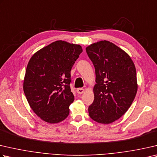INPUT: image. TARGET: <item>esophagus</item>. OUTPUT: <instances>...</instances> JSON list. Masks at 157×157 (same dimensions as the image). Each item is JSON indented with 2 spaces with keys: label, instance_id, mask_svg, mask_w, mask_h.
<instances>
[{
  "label": "esophagus",
  "instance_id": "obj_1",
  "mask_svg": "<svg viewBox=\"0 0 157 157\" xmlns=\"http://www.w3.org/2000/svg\"><path fill=\"white\" fill-rule=\"evenodd\" d=\"M84 89L82 88H79L77 89V93H78V94H82V93H84Z\"/></svg>",
  "mask_w": 157,
  "mask_h": 157
}]
</instances>
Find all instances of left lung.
Returning <instances> with one entry per match:
<instances>
[{"mask_svg":"<svg viewBox=\"0 0 157 157\" xmlns=\"http://www.w3.org/2000/svg\"><path fill=\"white\" fill-rule=\"evenodd\" d=\"M86 50L96 75L88 114L98 123L111 124L126 113L135 99L138 88L135 64L126 51L107 40L91 44Z\"/></svg>","mask_w":157,"mask_h":157,"instance_id":"obj_1","label":"left lung"}]
</instances>
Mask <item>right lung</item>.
<instances>
[{
  "mask_svg": "<svg viewBox=\"0 0 157 157\" xmlns=\"http://www.w3.org/2000/svg\"><path fill=\"white\" fill-rule=\"evenodd\" d=\"M82 51L79 44L57 40L30 58L23 90L31 108L44 121L58 124L69 115L74 101L71 71Z\"/></svg>",
  "mask_w": 157,
  "mask_h": 157,
  "instance_id": "1",
  "label": "right lung"
}]
</instances>
